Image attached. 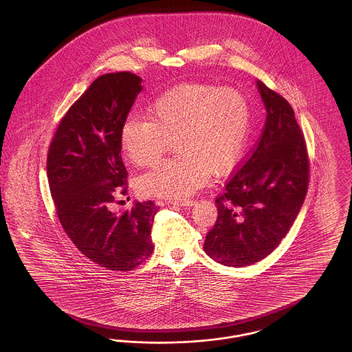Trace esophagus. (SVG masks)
<instances>
[{"label":"esophagus","instance_id":"esophagus-1","mask_svg":"<svg viewBox=\"0 0 352 352\" xmlns=\"http://www.w3.org/2000/svg\"><path fill=\"white\" fill-rule=\"evenodd\" d=\"M175 204L182 206V207H192V206L195 204V201H191V199H184V201H175Z\"/></svg>","mask_w":352,"mask_h":352}]
</instances>
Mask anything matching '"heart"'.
I'll list each match as a JSON object with an SVG mask.
<instances>
[{
	"instance_id": "obj_1",
	"label": "heart",
	"mask_w": 352,
	"mask_h": 352,
	"mask_svg": "<svg viewBox=\"0 0 352 352\" xmlns=\"http://www.w3.org/2000/svg\"><path fill=\"white\" fill-rule=\"evenodd\" d=\"M251 128L247 98L237 89L182 84L160 95L149 118H129L120 132L121 149L138 168L161 160L170 141L178 157L160 164L138 181L145 197L181 199L218 175L234 170L245 151Z\"/></svg>"
}]
</instances>
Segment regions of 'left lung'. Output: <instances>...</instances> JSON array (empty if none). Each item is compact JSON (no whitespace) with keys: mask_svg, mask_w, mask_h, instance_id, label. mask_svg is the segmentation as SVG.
I'll use <instances>...</instances> for the list:
<instances>
[{"mask_svg":"<svg viewBox=\"0 0 352 352\" xmlns=\"http://www.w3.org/2000/svg\"><path fill=\"white\" fill-rule=\"evenodd\" d=\"M267 109L261 137L215 201L218 220L204 252L226 267L252 265L274 251L297 218L309 184L305 138L283 96L257 80Z\"/></svg>","mask_w":352,"mask_h":352,"instance_id":"left-lung-1","label":"left lung"}]
</instances>
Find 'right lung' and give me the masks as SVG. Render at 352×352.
I'll return each mask as SVG.
<instances>
[{"label": "right lung", "mask_w": 352, "mask_h": 352, "mask_svg": "<svg viewBox=\"0 0 352 352\" xmlns=\"http://www.w3.org/2000/svg\"><path fill=\"white\" fill-rule=\"evenodd\" d=\"M142 79L132 72L98 78L62 118L47 155V177L56 215L75 247L108 270H131L154 250L151 226L158 207L134 201L113 212L126 179L120 132Z\"/></svg>", "instance_id": "right-lung-1"}]
</instances>
